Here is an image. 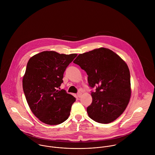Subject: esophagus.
Instances as JSON below:
<instances>
[{
  "label": "esophagus",
  "mask_w": 155,
  "mask_h": 155,
  "mask_svg": "<svg viewBox=\"0 0 155 155\" xmlns=\"http://www.w3.org/2000/svg\"><path fill=\"white\" fill-rule=\"evenodd\" d=\"M77 95H78V97H81V95H82V92H78V93H77Z\"/></svg>",
  "instance_id": "1"
}]
</instances>
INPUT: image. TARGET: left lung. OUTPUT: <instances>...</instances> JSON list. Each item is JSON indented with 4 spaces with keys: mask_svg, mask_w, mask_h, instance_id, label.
<instances>
[{
    "mask_svg": "<svg viewBox=\"0 0 155 155\" xmlns=\"http://www.w3.org/2000/svg\"><path fill=\"white\" fill-rule=\"evenodd\" d=\"M88 75L92 101L87 109L89 117L101 124H109L125 110L131 97L130 70L116 53L100 48L79 54L73 61Z\"/></svg>",
    "mask_w": 155,
    "mask_h": 155,
    "instance_id": "8db88e82",
    "label": "left lung"
}]
</instances>
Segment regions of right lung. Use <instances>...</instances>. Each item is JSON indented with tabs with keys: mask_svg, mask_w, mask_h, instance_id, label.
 I'll use <instances>...</instances> for the list:
<instances>
[{
	"mask_svg": "<svg viewBox=\"0 0 155 155\" xmlns=\"http://www.w3.org/2000/svg\"><path fill=\"white\" fill-rule=\"evenodd\" d=\"M76 56L44 51L27 63L22 79L24 93L31 111L46 124H61L70 115L76 98L64 89H58L67 67Z\"/></svg>",
	"mask_w": 155,
	"mask_h": 155,
	"instance_id": "add662e5",
	"label": "right lung"
}]
</instances>
